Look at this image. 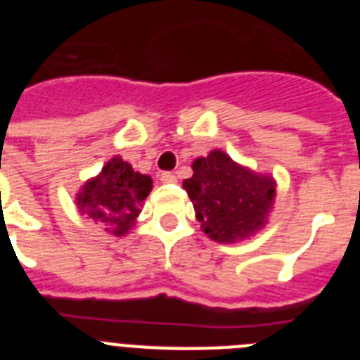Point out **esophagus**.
<instances>
[{"label":"esophagus","mask_w":360,"mask_h":360,"mask_svg":"<svg viewBox=\"0 0 360 360\" xmlns=\"http://www.w3.org/2000/svg\"><path fill=\"white\" fill-rule=\"evenodd\" d=\"M160 180L164 184H174V182H176V174L171 173V171H162Z\"/></svg>","instance_id":"obj_1"}]
</instances>
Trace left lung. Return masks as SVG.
Returning a JSON list of instances; mask_svg holds the SVG:
<instances>
[{
    "label": "left lung",
    "instance_id": "8db88e82",
    "mask_svg": "<svg viewBox=\"0 0 360 360\" xmlns=\"http://www.w3.org/2000/svg\"><path fill=\"white\" fill-rule=\"evenodd\" d=\"M193 171L195 174L184 180V189L209 238L232 243L265 225L276 193L272 178L241 167L224 151L196 158Z\"/></svg>",
    "mask_w": 360,
    "mask_h": 360
}]
</instances>
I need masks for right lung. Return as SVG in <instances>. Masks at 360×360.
I'll return each instance as SVG.
<instances>
[{"mask_svg":"<svg viewBox=\"0 0 360 360\" xmlns=\"http://www.w3.org/2000/svg\"><path fill=\"white\" fill-rule=\"evenodd\" d=\"M151 178L133 171L122 158H111L101 174L86 182L77 195L79 211L95 224L122 236L135 224L141 205L151 191Z\"/></svg>","mask_w":360,"mask_h":360,"instance_id":"right-lung-1","label":"right lung"}]
</instances>
